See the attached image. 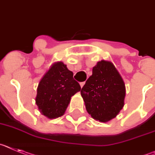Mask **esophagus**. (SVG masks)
<instances>
[{
	"label": "esophagus",
	"mask_w": 155,
	"mask_h": 155,
	"mask_svg": "<svg viewBox=\"0 0 155 155\" xmlns=\"http://www.w3.org/2000/svg\"><path fill=\"white\" fill-rule=\"evenodd\" d=\"M79 84H80V87H83V86H84V84H85V82H81V83H79Z\"/></svg>",
	"instance_id": "esophagus-1"
}]
</instances>
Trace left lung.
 Instances as JSON below:
<instances>
[{
  "instance_id": "8db88e82",
  "label": "left lung",
  "mask_w": 155,
  "mask_h": 155,
  "mask_svg": "<svg viewBox=\"0 0 155 155\" xmlns=\"http://www.w3.org/2000/svg\"><path fill=\"white\" fill-rule=\"evenodd\" d=\"M80 93L87 112L100 122L116 117L124 106V81L111 61H98Z\"/></svg>"
}]
</instances>
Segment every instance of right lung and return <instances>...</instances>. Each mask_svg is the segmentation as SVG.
<instances>
[{"label":"right lung","mask_w":155,"mask_h":155,"mask_svg":"<svg viewBox=\"0 0 155 155\" xmlns=\"http://www.w3.org/2000/svg\"><path fill=\"white\" fill-rule=\"evenodd\" d=\"M80 90L73 72L58 61L52 64L39 83L36 104L42 115L56 118L64 115L71 97Z\"/></svg>","instance_id":"add662e5"}]
</instances>
